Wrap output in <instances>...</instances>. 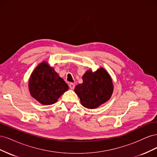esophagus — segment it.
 I'll use <instances>...</instances> for the list:
<instances>
[{
  "label": "esophagus",
  "instance_id": "1",
  "mask_svg": "<svg viewBox=\"0 0 157 157\" xmlns=\"http://www.w3.org/2000/svg\"><path fill=\"white\" fill-rule=\"evenodd\" d=\"M69 88H70L71 90H73V89L75 88V84L73 83V82H71V83L69 84Z\"/></svg>",
  "mask_w": 157,
  "mask_h": 157
}]
</instances>
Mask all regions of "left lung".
<instances>
[{
    "label": "left lung",
    "instance_id": "obj_1",
    "mask_svg": "<svg viewBox=\"0 0 157 157\" xmlns=\"http://www.w3.org/2000/svg\"><path fill=\"white\" fill-rule=\"evenodd\" d=\"M83 82L75 88L82 105L88 109H95L110 99L113 91L112 80L103 68L96 72L88 71L82 77Z\"/></svg>",
    "mask_w": 157,
    "mask_h": 157
}]
</instances>
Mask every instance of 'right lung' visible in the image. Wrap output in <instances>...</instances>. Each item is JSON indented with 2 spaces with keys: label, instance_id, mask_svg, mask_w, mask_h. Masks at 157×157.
<instances>
[{
  "label": "right lung",
  "instance_id": "obj_1",
  "mask_svg": "<svg viewBox=\"0 0 157 157\" xmlns=\"http://www.w3.org/2000/svg\"><path fill=\"white\" fill-rule=\"evenodd\" d=\"M29 88L31 96L43 105H52L69 89L53 67L42 62L31 75Z\"/></svg>",
  "mask_w": 157,
  "mask_h": 157
}]
</instances>
